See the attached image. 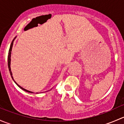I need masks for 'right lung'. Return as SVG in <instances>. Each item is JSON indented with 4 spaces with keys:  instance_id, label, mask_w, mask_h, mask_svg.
<instances>
[{
    "instance_id": "right-lung-1",
    "label": "right lung",
    "mask_w": 124,
    "mask_h": 124,
    "mask_svg": "<svg viewBox=\"0 0 124 124\" xmlns=\"http://www.w3.org/2000/svg\"><path fill=\"white\" fill-rule=\"evenodd\" d=\"M16 37H15V38H14V39L12 40V42H11V46H10V48H9V52H8V65L9 71L10 74H11V77H12V80H14V82L15 83H16V84L18 86V87H20V88H21V89H23V91H26V92H29V93H33V92H31V91H28V90H27V89H26L23 88V87H22V86H20L19 85H18V84H17V83H16V81H15L14 80V78H13V77H12V72H11V51H12V46H13V42H14V39H15L16 38Z\"/></svg>"
}]
</instances>
